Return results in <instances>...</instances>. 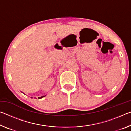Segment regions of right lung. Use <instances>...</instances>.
I'll list each match as a JSON object with an SVG mask.
<instances>
[{"label": "right lung", "instance_id": "right-lung-1", "mask_svg": "<svg viewBox=\"0 0 131 131\" xmlns=\"http://www.w3.org/2000/svg\"><path fill=\"white\" fill-rule=\"evenodd\" d=\"M23 94H24V93H23ZM44 96H46V95H44V96H41V97H38V98H39V99H41V98H43V97H44Z\"/></svg>", "mask_w": 131, "mask_h": 131}]
</instances>
